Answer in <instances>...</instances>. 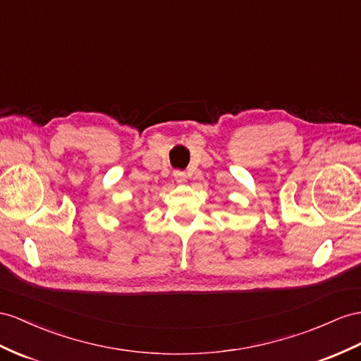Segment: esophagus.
Returning a JSON list of instances; mask_svg holds the SVG:
<instances>
[{
	"label": "esophagus",
	"instance_id": "esophagus-1",
	"mask_svg": "<svg viewBox=\"0 0 361 361\" xmlns=\"http://www.w3.org/2000/svg\"><path fill=\"white\" fill-rule=\"evenodd\" d=\"M173 177H175V180H177L178 183L186 181V173L181 172V171H175V172H173Z\"/></svg>",
	"mask_w": 361,
	"mask_h": 361
}]
</instances>
